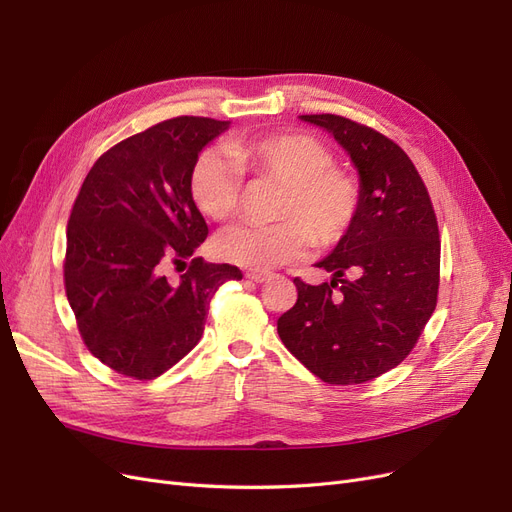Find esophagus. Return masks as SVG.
<instances>
[{"mask_svg":"<svg viewBox=\"0 0 512 512\" xmlns=\"http://www.w3.org/2000/svg\"><path fill=\"white\" fill-rule=\"evenodd\" d=\"M247 278L253 280V282H265L270 278V272H249Z\"/></svg>","mask_w":512,"mask_h":512,"instance_id":"34e87169","label":"esophagus"}]
</instances>
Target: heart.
Segmentation results:
<instances>
[{"label": "heart", "instance_id": "heart-1", "mask_svg": "<svg viewBox=\"0 0 512 512\" xmlns=\"http://www.w3.org/2000/svg\"><path fill=\"white\" fill-rule=\"evenodd\" d=\"M244 173L280 184L268 226H236L215 242L217 255L240 268L272 270L297 261L314 240L339 242L360 209V184L335 165V154L316 136L299 131L236 140L228 150L198 154L190 171L192 201L213 221L232 219L242 201Z\"/></svg>", "mask_w": 512, "mask_h": 512}]
</instances>
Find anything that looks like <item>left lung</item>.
<instances>
[{
	"instance_id": "8db88e82",
	"label": "left lung",
	"mask_w": 512,
	"mask_h": 512,
	"mask_svg": "<svg viewBox=\"0 0 512 512\" xmlns=\"http://www.w3.org/2000/svg\"><path fill=\"white\" fill-rule=\"evenodd\" d=\"M335 136L360 173V209L318 268L295 278L297 303L278 318L295 358L328 385H360L402 364L437 305L441 240L425 182L376 129L339 115H301Z\"/></svg>"
}]
</instances>
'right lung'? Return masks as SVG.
Listing matches in <instances>:
<instances>
[{"mask_svg": "<svg viewBox=\"0 0 512 512\" xmlns=\"http://www.w3.org/2000/svg\"><path fill=\"white\" fill-rule=\"evenodd\" d=\"M230 121L175 117L136 133L94 163L66 226L64 288L79 335L108 368L152 381L201 341L230 263L194 251L209 228L190 194L194 161ZM188 262L180 279L166 268Z\"/></svg>", "mask_w": 512, "mask_h": 512, "instance_id": "obj_1", "label": "right lung"}]
</instances>
